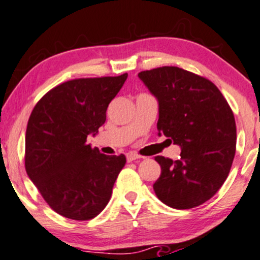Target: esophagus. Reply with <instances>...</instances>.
<instances>
[{
  "label": "esophagus",
  "instance_id": "esophagus-1",
  "mask_svg": "<svg viewBox=\"0 0 260 260\" xmlns=\"http://www.w3.org/2000/svg\"><path fill=\"white\" fill-rule=\"evenodd\" d=\"M140 155H138V154H136V153H128L127 154V161L128 162H131V161H134V160H138V159H140Z\"/></svg>",
  "mask_w": 260,
  "mask_h": 260
}]
</instances>
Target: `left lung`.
I'll list each match as a JSON object with an SVG mask.
<instances>
[{
  "instance_id": "left-lung-1",
  "label": "left lung",
  "mask_w": 260,
  "mask_h": 260,
  "mask_svg": "<svg viewBox=\"0 0 260 260\" xmlns=\"http://www.w3.org/2000/svg\"><path fill=\"white\" fill-rule=\"evenodd\" d=\"M138 77L159 101V134L181 147V157L156 156L161 174L155 194L175 209H192L228 178L236 153L231 107L213 82L180 67L164 66Z\"/></svg>"
}]
</instances>
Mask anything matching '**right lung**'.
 I'll list each match as a JSON object with an SVG mask.
<instances>
[{
    "label": "right lung",
    "mask_w": 260,
    "mask_h": 260,
    "mask_svg": "<svg viewBox=\"0 0 260 260\" xmlns=\"http://www.w3.org/2000/svg\"><path fill=\"white\" fill-rule=\"evenodd\" d=\"M128 74L68 80L38 101L25 133V170L49 207L85 221L99 215L112 194L126 156L86 144L106 121V110Z\"/></svg>",
    "instance_id": "add662e5"
}]
</instances>
